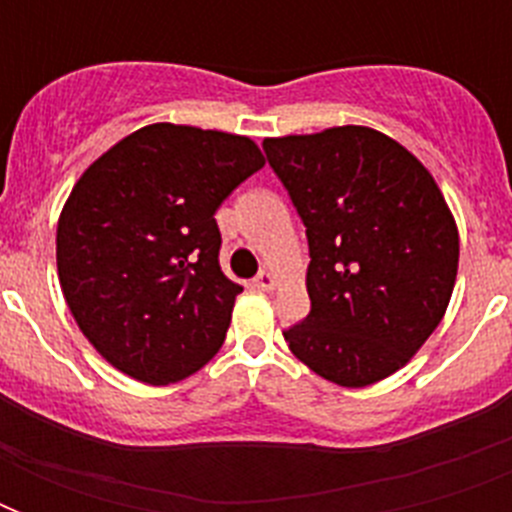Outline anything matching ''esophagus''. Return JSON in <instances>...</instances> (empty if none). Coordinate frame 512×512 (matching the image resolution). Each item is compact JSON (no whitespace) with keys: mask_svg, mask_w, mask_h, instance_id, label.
I'll use <instances>...</instances> for the list:
<instances>
[{"mask_svg":"<svg viewBox=\"0 0 512 512\" xmlns=\"http://www.w3.org/2000/svg\"><path fill=\"white\" fill-rule=\"evenodd\" d=\"M255 287L263 289V292H271V289L276 287V279H273V273H268V271L257 273V276H255Z\"/></svg>","mask_w":512,"mask_h":512,"instance_id":"obj_1","label":"esophagus"}]
</instances>
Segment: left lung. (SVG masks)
Here are the masks:
<instances>
[{
	"label": "left lung",
	"instance_id": "obj_1",
	"mask_svg": "<svg viewBox=\"0 0 512 512\" xmlns=\"http://www.w3.org/2000/svg\"><path fill=\"white\" fill-rule=\"evenodd\" d=\"M305 225L311 313L284 332L308 369L342 388L398 372L441 324L460 236L417 156L369 127L265 138Z\"/></svg>",
	"mask_w": 512,
	"mask_h": 512
}]
</instances>
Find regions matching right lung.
<instances>
[{
  "label": "right lung",
  "mask_w": 512,
  "mask_h": 512,
  "mask_svg": "<svg viewBox=\"0 0 512 512\" xmlns=\"http://www.w3.org/2000/svg\"><path fill=\"white\" fill-rule=\"evenodd\" d=\"M265 164L244 135L148 124L76 180L58 220V279L92 348L148 385L215 356L241 292L215 212Z\"/></svg>",
  "instance_id": "1"
}]
</instances>
